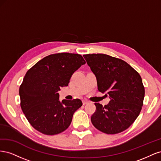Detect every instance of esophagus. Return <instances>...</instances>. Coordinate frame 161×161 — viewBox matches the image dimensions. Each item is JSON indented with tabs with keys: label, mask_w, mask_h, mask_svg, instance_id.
<instances>
[{
	"label": "esophagus",
	"mask_w": 161,
	"mask_h": 161,
	"mask_svg": "<svg viewBox=\"0 0 161 161\" xmlns=\"http://www.w3.org/2000/svg\"><path fill=\"white\" fill-rule=\"evenodd\" d=\"M89 103V101H86V100L82 101V104H83V105H86V104H88Z\"/></svg>",
	"instance_id": "1"
}]
</instances>
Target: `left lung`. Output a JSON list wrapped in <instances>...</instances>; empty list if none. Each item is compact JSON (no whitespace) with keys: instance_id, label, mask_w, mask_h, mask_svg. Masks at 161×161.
<instances>
[{"instance_id":"obj_1","label":"left lung","mask_w":161,"mask_h":161,"mask_svg":"<svg viewBox=\"0 0 161 161\" xmlns=\"http://www.w3.org/2000/svg\"><path fill=\"white\" fill-rule=\"evenodd\" d=\"M97 78V87L110 101L103 106L95 103L91 122L102 132L115 134L132 124L143 105L144 86L142 78L127 62L103 53L83 55Z\"/></svg>"}]
</instances>
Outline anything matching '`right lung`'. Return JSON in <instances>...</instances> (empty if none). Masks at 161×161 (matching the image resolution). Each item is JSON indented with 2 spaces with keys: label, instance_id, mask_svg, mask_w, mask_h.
<instances>
[{
  "label": "right lung",
  "instance_id": "right-lung-1",
  "mask_svg": "<svg viewBox=\"0 0 161 161\" xmlns=\"http://www.w3.org/2000/svg\"><path fill=\"white\" fill-rule=\"evenodd\" d=\"M86 63L80 54L47 56L26 72L19 87L21 108L30 124L40 132L56 135L66 130L82 105L79 99L59 101L58 91L69 85L76 70Z\"/></svg>",
  "mask_w": 161,
  "mask_h": 161
}]
</instances>
